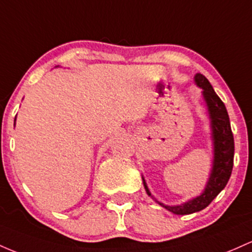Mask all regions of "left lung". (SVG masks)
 <instances>
[{"label": "left lung", "instance_id": "left-lung-1", "mask_svg": "<svg viewBox=\"0 0 252 252\" xmlns=\"http://www.w3.org/2000/svg\"><path fill=\"white\" fill-rule=\"evenodd\" d=\"M194 80L196 86L202 88L203 98L207 104L208 114H210L211 119L214 157L210 179H208L205 190L202 191L201 195H199L193 200H189L188 202L177 206H166L156 200L165 210L174 214H181V216L195 213V212H199L207 207L213 201L214 197L227 185L233 168L234 140L230 125V118H228L225 104L220 100L219 96L216 94L210 81L205 76L201 73H196ZM143 183L146 193L151 196V193H150L144 179Z\"/></svg>", "mask_w": 252, "mask_h": 252}]
</instances>
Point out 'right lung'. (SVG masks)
<instances>
[{"label":"right lung","mask_w":252,"mask_h":252,"mask_svg":"<svg viewBox=\"0 0 252 252\" xmlns=\"http://www.w3.org/2000/svg\"><path fill=\"white\" fill-rule=\"evenodd\" d=\"M15 119H16V118H15ZM14 121H15V120H14Z\"/></svg>","instance_id":"1"}]
</instances>
